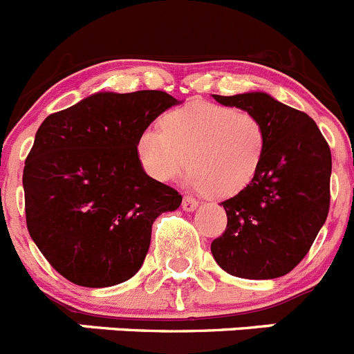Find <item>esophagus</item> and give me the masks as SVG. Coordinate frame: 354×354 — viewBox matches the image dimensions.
Segmentation results:
<instances>
[{"mask_svg":"<svg viewBox=\"0 0 354 354\" xmlns=\"http://www.w3.org/2000/svg\"><path fill=\"white\" fill-rule=\"evenodd\" d=\"M181 208H183L185 212H194V209L197 208V201L190 196H185L183 201H181Z\"/></svg>","mask_w":354,"mask_h":354,"instance_id":"esophagus-1","label":"esophagus"}]
</instances>
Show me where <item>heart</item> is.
I'll list each match as a JSON object with an SVG mask.
<instances>
[{
	"mask_svg": "<svg viewBox=\"0 0 354 354\" xmlns=\"http://www.w3.org/2000/svg\"><path fill=\"white\" fill-rule=\"evenodd\" d=\"M266 129L248 111L190 102L146 127L136 139V157L148 176L171 181L189 162L192 189L231 197L248 187L266 153Z\"/></svg>",
	"mask_w": 354,
	"mask_h": 354,
	"instance_id": "heart-1",
	"label": "heart"
}]
</instances>
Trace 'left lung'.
I'll list each match as a JSON object with an SVG mask.
<instances>
[{
    "mask_svg": "<svg viewBox=\"0 0 354 354\" xmlns=\"http://www.w3.org/2000/svg\"><path fill=\"white\" fill-rule=\"evenodd\" d=\"M213 98L259 116L268 142L256 178L222 203L227 225L213 240L212 254L234 277L277 279L307 256L326 221L330 146L308 114L270 95L254 91Z\"/></svg>",
    "mask_w": 354,
    "mask_h": 354,
    "instance_id": "left-lung-1",
    "label": "left lung"
}]
</instances>
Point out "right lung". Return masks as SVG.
Instances as JSON below:
<instances>
[{"label": "right lung", "mask_w": 354, "mask_h": 354, "mask_svg": "<svg viewBox=\"0 0 354 354\" xmlns=\"http://www.w3.org/2000/svg\"><path fill=\"white\" fill-rule=\"evenodd\" d=\"M178 104L158 90L95 93L44 120L24 164L30 236L49 264L84 288L125 282L142 266L151 225L181 196L136 157L139 132Z\"/></svg>", "instance_id": "obj_1"}]
</instances>
